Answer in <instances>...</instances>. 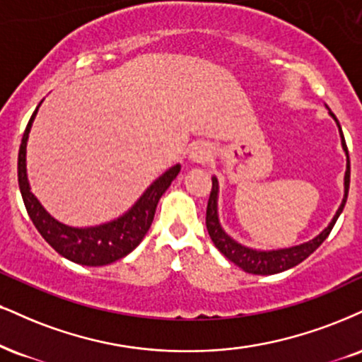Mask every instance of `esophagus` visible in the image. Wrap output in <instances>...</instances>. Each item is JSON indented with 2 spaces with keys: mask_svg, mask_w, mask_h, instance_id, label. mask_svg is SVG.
<instances>
[{
  "mask_svg": "<svg viewBox=\"0 0 362 362\" xmlns=\"http://www.w3.org/2000/svg\"><path fill=\"white\" fill-rule=\"evenodd\" d=\"M189 156L194 163L204 165L209 158H211V148H209L206 143H195V145L190 148Z\"/></svg>",
  "mask_w": 362,
  "mask_h": 362,
  "instance_id": "obj_1",
  "label": "esophagus"
}]
</instances>
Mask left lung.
Segmentation results:
<instances>
[{"mask_svg":"<svg viewBox=\"0 0 362 362\" xmlns=\"http://www.w3.org/2000/svg\"><path fill=\"white\" fill-rule=\"evenodd\" d=\"M330 116L337 121L332 112ZM339 124V121H337ZM339 129H341V124H339ZM342 138V148L347 155V170L346 177H344V199L341 207L335 212L334 219L330 221V224L325 228L317 238H313L312 241L303 243V245L286 247V250H273V251H256L251 250V247H246L239 243L230 239L228 234L224 233L223 228L219 224V217H217V192H219V185H217V178L212 177V189L211 195H209L207 202V212H206V226L209 230V236H211L212 243H214L217 250H219L229 261H233L236 267L245 269L246 273H251V275H275V273H281L285 269H290L297 264L302 263L303 259H307L308 256L312 255L313 251L319 247L322 243L327 239V236L332 230L334 224L337 223L339 216L344 211V206L347 202V194H349V182H351V162H349V151H347L346 139H344V134L341 132Z\"/></svg>","mask_w":362,"mask_h":362,"instance_id":"1","label":"left lung"}]
</instances>
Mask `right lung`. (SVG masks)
Masks as SVG:
<instances>
[{
  "instance_id": "right-lung-1",
  "label": "right lung",
  "mask_w": 362,
  "mask_h": 362,
  "mask_svg": "<svg viewBox=\"0 0 362 362\" xmlns=\"http://www.w3.org/2000/svg\"><path fill=\"white\" fill-rule=\"evenodd\" d=\"M38 107H40V104L37 106V110L30 117L27 128H25L18 151V185L30 219L38 229V233L42 234V238L59 255L74 261V263L84 264V267H104V264L115 263V261L124 258L145 238L151 223H153L156 204L172 184L173 178L178 175L180 165H175V167L167 170L162 177L156 178L153 184L148 187L146 192L139 197L138 202L119 219L103 226H95V228L65 226L55 221L42 207L37 197L30 192L27 163H25L27 162V139Z\"/></svg>"
}]
</instances>
